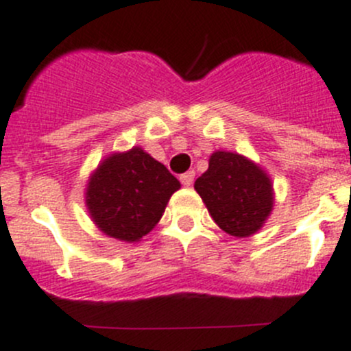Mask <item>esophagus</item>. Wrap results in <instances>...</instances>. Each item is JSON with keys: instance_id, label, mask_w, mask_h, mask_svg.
<instances>
[{"instance_id": "1", "label": "esophagus", "mask_w": 351, "mask_h": 351, "mask_svg": "<svg viewBox=\"0 0 351 351\" xmlns=\"http://www.w3.org/2000/svg\"><path fill=\"white\" fill-rule=\"evenodd\" d=\"M194 178H195V173L194 169H191V171L183 173V175L180 176V182H182L185 186H191L192 183H194Z\"/></svg>"}]
</instances>
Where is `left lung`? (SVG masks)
<instances>
[{
    "mask_svg": "<svg viewBox=\"0 0 351 351\" xmlns=\"http://www.w3.org/2000/svg\"><path fill=\"white\" fill-rule=\"evenodd\" d=\"M216 225L234 237L260 230L274 206L270 178L260 166L234 152L209 157V168L194 183Z\"/></svg>",
    "mask_w": 351,
    "mask_h": 351,
    "instance_id": "left-lung-1",
    "label": "left lung"
}]
</instances>
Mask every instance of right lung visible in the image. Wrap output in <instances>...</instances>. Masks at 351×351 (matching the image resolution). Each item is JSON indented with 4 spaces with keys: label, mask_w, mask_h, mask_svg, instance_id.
Wrapping results in <instances>:
<instances>
[{
    "label": "right lung",
    "mask_w": 351,
    "mask_h": 351,
    "mask_svg": "<svg viewBox=\"0 0 351 351\" xmlns=\"http://www.w3.org/2000/svg\"><path fill=\"white\" fill-rule=\"evenodd\" d=\"M180 182L165 165L133 147L107 157L86 191V206L101 232L109 237L136 242L149 234Z\"/></svg>",
    "instance_id": "right-lung-1"
}]
</instances>
